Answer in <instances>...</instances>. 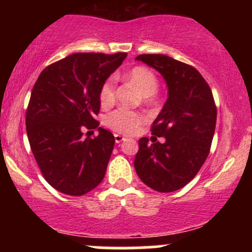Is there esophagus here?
<instances>
[{
    "mask_svg": "<svg viewBox=\"0 0 252 252\" xmlns=\"http://www.w3.org/2000/svg\"><path fill=\"white\" fill-rule=\"evenodd\" d=\"M124 140H126V137H123V136H121V135H118V134H115V141H116V143L123 142Z\"/></svg>",
    "mask_w": 252,
    "mask_h": 252,
    "instance_id": "obj_1",
    "label": "esophagus"
}]
</instances>
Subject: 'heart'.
I'll return each instance as SVG.
<instances>
[{"mask_svg":"<svg viewBox=\"0 0 252 252\" xmlns=\"http://www.w3.org/2000/svg\"><path fill=\"white\" fill-rule=\"evenodd\" d=\"M126 78L130 83H132L138 91L144 96L146 102L153 99V94L158 91V82L154 72L144 66H136L131 68ZM99 100L102 106L108 108L115 102V80L114 78H109L99 90ZM144 122V117L141 112L130 111V110L118 109L112 111L105 118V124L110 129L120 132V134L130 135L135 131Z\"/></svg>","mask_w":252,"mask_h":252,"instance_id":"1","label":"heart"}]
</instances>
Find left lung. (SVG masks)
<instances>
[{"label":"left lung","mask_w":252,"mask_h":252,"mask_svg":"<svg viewBox=\"0 0 252 252\" xmlns=\"http://www.w3.org/2000/svg\"><path fill=\"white\" fill-rule=\"evenodd\" d=\"M136 60L163 77L168 98L152 126V134L164 142L140 138L135 170L150 189L174 192L194 178L209 155L217 121L215 99L193 66L163 54H141Z\"/></svg>","instance_id":"1"}]
</instances>
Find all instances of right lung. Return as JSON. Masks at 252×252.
Segmentation results:
<instances>
[{
	"label": "right lung",
	"mask_w": 252,
	"mask_h": 252,
	"mask_svg": "<svg viewBox=\"0 0 252 252\" xmlns=\"http://www.w3.org/2000/svg\"><path fill=\"white\" fill-rule=\"evenodd\" d=\"M126 53H74L40 73L26 112L32 153L45 180L67 195L86 194L102 182L115 137L98 128L83 138L84 128H97L103 83Z\"/></svg>",
	"instance_id": "right-lung-1"
}]
</instances>
